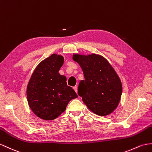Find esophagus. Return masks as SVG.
Wrapping results in <instances>:
<instances>
[{"label": "esophagus", "instance_id": "obj_1", "mask_svg": "<svg viewBox=\"0 0 152 152\" xmlns=\"http://www.w3.org/2000/svg\"><path fill=\"white\" fill-rule=\"evenodd\" d=\"M73 89H74V90L75 91V92L77 93V86L73 87Z\"/></svg>", "mask_w": 152, "mask_h": 152}]
</instances>
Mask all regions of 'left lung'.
<instances>
[{
    "label": "left lung",
    "mask_w": 152,
    "mask_h": 152,
    "mask_svg": "<svg viewBox=\"0 0 152 152\" xmlns=\"http://www.w3.org/2000/svg\"><path fill=\"white\" fill-rule=\"evenodd\" d=\"M74 61L82 68L85 80L79 83L77 93L87 107L99 116L111 114L121 100V81L107 60L100 55L75 54Z\"/></svg>",
    "instance_id": "obj_1"
}]
</instances>
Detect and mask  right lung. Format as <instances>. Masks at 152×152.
I'll list each match as a JSON object with an SVG mask.
<instances>
[{
    "mask_svg": "<svg viewBox=\"0 0 152 152\" xmlns=\"http://www.w3.org/2000/svg\"><path fill=\"white\" fill-rule=\"evenodd\" d=\"M63 61L62 56L52 54L37 66L28 84V105L35 115L45 121L56 119L69 102L77 97L66 84V77L59 75Z\"/></svg>",
    "mask_w": 152,
    "mask_h": 152,
    "instance_id": "obj_1",
    "label": "right lung"
}]
</instances>
